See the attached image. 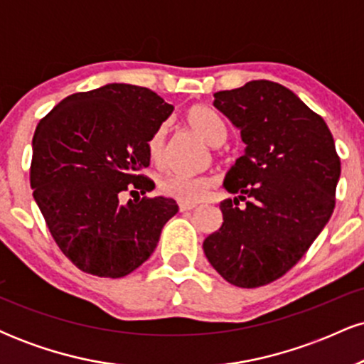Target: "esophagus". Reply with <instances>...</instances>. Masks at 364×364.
Wrapping results in <instances>:
<instances>
[{"mask_svg": "<svg viewBox=\"0 0 364 364\" xmlns=\"http://www.w3.org/2000/svg\"><path fill=\"white\" fill-rule=\"evenodd\" d=\"M196 208V205L195 203H179V210L181 212H191V210H195Z\"/></svg>", "mask_w": 364, "mask_h": 364, "instance_id": "esophagus-1", "label": "esophagus"}]
</instances>
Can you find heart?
<instances>
[{
    "mask_svg": "<svg viewBox=\"0 0 364 364\" xmlns=\"http://www.w3.org/2000/svg\"><path fill=\"white\" fill-rule=\"evenodd\" d=\"M186 127L198 135L210 147H220L228 139V127L212 107L203 104H195L185 112ZM149 157L152 164L162 168L168 157V147H166V129L159 128L149 140ZM215 181L210 176H179V174H169L161 181L159 190L166 196L178 200L183 203H198L207 198Z\"/></svg>",
    "mask_w": 364,
    "mask_h": 364,
    "instance_id": "1",
    "label": "heart"
}]
</instances>
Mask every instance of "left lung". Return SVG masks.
<instances>
[{
  "mask_svg": "<svg viewBox=\"0 0 364 364\" xmlns=\"http://www.w3.org/2000/svg\"><path fill=\"white\" fill-rule=\"evenodd\" d=\"M214 97L246 149L225 174L236 196L220 202L224 223L203 252L232 286L260 287L301 260L328 223L341 159L323 118L281 83L253 80Z\"/></svg>",
  "mask_w": 364,
  "mask_h": 364,
  "instance_id": "left-lung-1",
  "label": "left lung"
}]
</instances>
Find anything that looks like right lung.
Listing matches in <instances>:
<instances>
[{"label":"right lung","mask_w":364,"mask_h":364,"mask_svg":"<svg viewBox=\"0 0 364 364\" xmlns=\"http://www.w3.org/2000/svg\"><path fill=\"white\" fill-rule=\"evenodd\" d=\"M174 107L156 92L107 83L53 107L32 139L31 186L49 232L83 272L118 279L154 253L173 198L128 200L127 190H154L149 140ZM139 193V191H136Z\"/></svg>","instance_id":"obj_1"}]
</instances>
